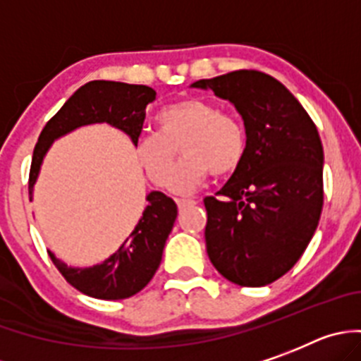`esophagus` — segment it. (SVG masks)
Here are the masks:
<instances>
[{
    "label": "esophagus",
    "instance_id": "1",
    "mask_svg": "<svg viewBox=\"0 0 361 361\" xmlns=\"http://www.w3.org/2000/svg\"><path fill=\"white\" fill-rule=\"evenodd\" d=\"M176 203H178V209L183 210L185 207H192V204H196V201L194 200H176Z\"/></svg>",
    "mask_w": 361,
    "mask_h": 361
}]
</instances>
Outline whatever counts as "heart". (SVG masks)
<instances>
[{"mask_svg":"<svg viewBox=\"0 0 361 361\" xmlns=\"http://www.w3.org/2000/svg\"><path fill=\"white\" fill-rule=\"evenodd\" d=\"M157 128L138 138L136 157L152 183H169L174 194H190L210 173L230 176L245 161V126L212 100L185 97L169 104L158 111ZM178 148L185 158L175 171Z\"/></svg>","mask_w":361,"mask_h":361,"instance_id":"b5f03b06","label":"heart"}]
</instances>
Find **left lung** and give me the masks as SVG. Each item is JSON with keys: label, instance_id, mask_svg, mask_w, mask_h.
<instances>
[{"label": "left lung", "instance_id": "1", "mask_svg": "<svg viewBox=\"0 0 361 361\" xmlns=\"http://www.w3.org/2000/svg\"><path fill=\"white\" fill-rule=\"evenodd\" d=\"M230 100L243 116L246 157L204 197V243L214 268L246 288L271 284L302 257L324 204V149L317 126L284 84L237 70L192 84Z\"/></svg>", "mask_w": 361, "mask_h": 361}]
</instances>
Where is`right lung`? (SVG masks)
Here are the masks:
<instances>
[{
  "label": "right lung",
  "mask_w": 361,
  "mask_h": 361,
  "mask_svg": "<svg viewBox=\"0 0 361 361\" xmlns=\"http://www.w3.org/2000/svg\"><path fill=\"white\" fill-rule=\"evenodd\" d=\"M157 99V92L142 84L92 80L77 90L63 108L47 122L35 144L28 178L32 196L39 169L51 142L80 126L108 122L131 136L136 145L145 118V106ZM140 221L111 257L92 268H71L55 257L50 259L61 275L80 293L102 300H120L136 295L149 284L161 262L165 241L173 230L178 207L164 192L152 190L147 196Z\"/></svg>",
  "instance_id": "right-lung-1"
}]
</instances>
